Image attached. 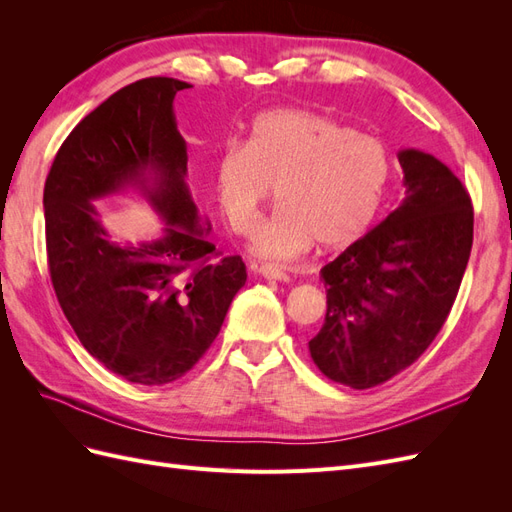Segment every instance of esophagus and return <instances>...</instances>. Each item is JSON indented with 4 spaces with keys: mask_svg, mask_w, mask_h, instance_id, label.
<instances>
[{
    "mask_svg": "<svg viewBox=\"0 0 512 512\" xmlns=\"http://www.w3.org/2000/svg\"><path fill=\"white\" fill-rule=\"evenodd\" d=\"M258 275L265 277V280H273V282H288L290 280L286 271H282L280 267H273V265H262L258 269Z\"/></svg>",
    "mask_w": 512,
    "mask_h": 512,
    "instance_id": "1",
    "label": "esophagus"
}]
</instances>
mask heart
<instances>
[{
	"label": "heart",
	"instance_id": "heart-1",
	"mask_svg": "<svg viewBox=\"0 0 512 512\" xmlns=\"http://www.w3.org/2000/svg\"><path fill=\"white\" fill-rule=\"evenodd\" d=\"M391 179L380 138L307 108H273L254 119L247 145L228 143L213 185L230 228L250 235L277 185L280 207L252 241L262 258H297L318 241L339 250L374 222Z\"/></svg>",
	"mask_w": 512,
	"mask_h": 512
}]
</instances>
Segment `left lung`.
I'll list each match as a JSON object with an SVG mask.
<instances>
[{
  "label": "left lung",
  "instance_id": "obj_1",
  "mask_svg": "<svg viewBox=\"0 0 512 512\" xmlns=\"http://www.w3.org/2000/svg\"><path fill=\"white\" fill-rule=\"evenodd\" d=\"M397 160L406 198L320 269L327 316L309 354L356 391L391 380L429 348L472 250V203L453 170L421 149H401Z\"/></svg>",
  "mask_w": 512,
  "mask_h": 512
}]
</instances>
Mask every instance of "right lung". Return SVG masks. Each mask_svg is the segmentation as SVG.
<instances>
[{
    "label": "right lung",
    "instance_id": "1",
    "mask_svg": "<svg viewBox=\"0 0 512 512\" xmlns=\"http://www.w3.org/2000/svg\"><path fill=\"white\" fill-rule=\"evenodd\" d=\"M151 76L94 108L57 151L44 183L46 254L57 301L83 348L136 384L181 378L218 337L245 286L241 256L211 260V224L188 183L175 96ZM134 189L165 222L158 240L121 246L93 205Z\"/></svg>",
    "mask_w": 512,
    "mask_h": 512
}]
</instances>
